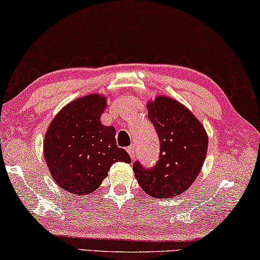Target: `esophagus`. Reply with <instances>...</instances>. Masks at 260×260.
Here are the masks:
<instances>
[{"label": "esophagus", "mask_w": 260, "mask_h": 260, "mask_svg": "<svg viewBox=\"0 0 260 260\" xmlns=\"http://www.w3.org/2000/svg\"><path fill=\"white\" fill-rule=\"evenodd\" d=\"M126 151L129 153V155L131 156V159H134L135 155H136V148H135V146H130L126 148Z\"/></svg>", "instance_id": "obj_1"}]
</instances>
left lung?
Returning a JSON list of instances; mask_svg holds the SVG:
<instances>
[{"instance_id": "8db88e82", "label": "left lung", "mask_w": 260, "mask_h": 260, "mask_svg": "<svg viewBox=\"0 0 260 260\" xmlns=\"http://www.w3.org/2000/svg\"><path fill=\"white\" fill-rule=\"evenodd\" d=\"M148 118L160 141L159 160L153 167L135 161L133 170L149 196L171 198L196 180L208 150L204 127L186 107L167 96L148 104Z\"/></svg>"}]
</instances>
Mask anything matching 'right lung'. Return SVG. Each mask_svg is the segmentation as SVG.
I'll return each mask as SVG.
<instances>
[{
	"instance_id": "add662e5",
	"label": "right lung",
	"mask_w": 260,
	"mask_h": 260,
	"mask_svg": "<svg viewBox=\"0 0 260 260\" xmlns=\"http://www.w3.org/2000/svg\"><path fill=\"white\" fill-rule=\"evenodd\" d=\"M105 106L98 94L80 98L57 114L45 135L46 165L56 184L70 193L95 191L114 162H131L117 146L116 130L100 123Z\"/></svg>"
}]
</instances>
